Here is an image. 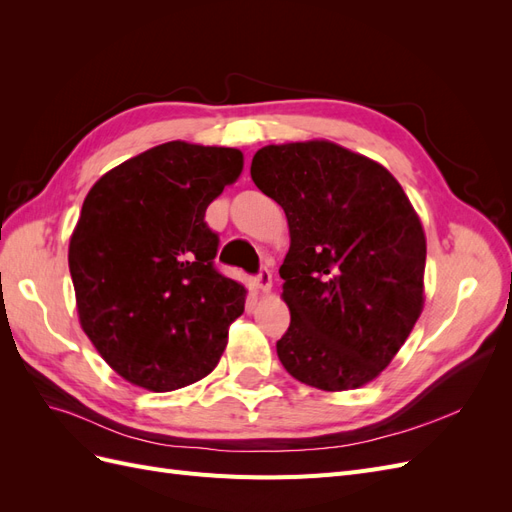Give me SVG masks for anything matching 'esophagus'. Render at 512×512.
Listing matches in <instances>:
<instances>
[{"label": "esophagus", "instance_id": "obj_1", "mask_svg": "<svg viewBox=\"0 0 512 512\" xmlns=\"http://www.w3.org/2000/svg\"><path fill=\"white\" fill-rule=\"evenodd\" d=\"M254 284H256V288H258V290H262V292H267V290H271V284H273V277H271V271H269L267 267H260L258 275L254 277Z\"/></svg>", "mask_w": 512, "mask_h": 512}]
</instances>
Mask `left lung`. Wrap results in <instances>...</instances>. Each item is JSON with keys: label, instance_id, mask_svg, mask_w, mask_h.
<instances>
[{"label": "left lung", "instance_id": "8db88e82", "mask_svg": "<svg viewBox=\"0 0 512 512\" xmlns=\"http://www.w3.org/2000/svg\"><path fill=\"white\" fill-rule=\"evenodd\" d=\"M250 173L290 228L282 365L320 391L374 380L423 309L427 245L408 196L384 166L329 141L262 147Z\"/></svg>", "mask_w": 512, "mask_h": 512}]
</instances>
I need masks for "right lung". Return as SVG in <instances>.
<instances>
[{"label": "right lung", "instance_id": "obj_1", "mask_svg": "<svg viewBox=\"0 0 512 512\" xmlns=\"http://www.w3.org/2000/svg\"><path fill=\"white\" fill-rule=\"evenodd\" d=\"M243 153L173 141L108 170L70 239L81 327L121 378L175 391L211 374L245 288L215 267L220 237L205 211Z\"/></svg>", "mask_w": 512, "mask_h": 512}]
</instances>
